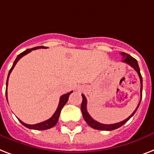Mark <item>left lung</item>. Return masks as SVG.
Returning <instances> with one entry per match:
<instances>
[{
  "mask_svg": "<svg viewBox=\"0 0 154 154\" xmlns=\"http://www.w3.org/2000/svg\"><path fill=\"white\" fill-rule=\"evenodd\" d=\"M120 54L123 56V58H124L122 60L123 63H125L128 64L129 66H132V67L137 72L140 81V100H141V98H142V76L140 75V68H139V66H138L137 61L134 58H133L132 56L128 54L125 53V52H121ZM82 97H83V101H82V103H81V111H82V114H83V118H84V120H85V121L87 122V124H88V125L90 126V127H91V128H95V129H98V130L111 131L121 127L124 124H125V123L127 122L134 114H135V112H137V110L138 107H139L140 103V102L138 103L137 107V108L135 109V111H134V112H133L125 120L120 121V122L119 123H116V124H112V125H104V124H101V123L95 120L93 118L89 115V113H88V111H87V99H86L85 96H84L83 94H82Z\"/></svg>",
  "mask_w": 154,
  "mask_h": 154,
  "instance_id": "obj_1",
  "label": "left lung"
}]
</instances>
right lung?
<instances>
[{
	"instance_id": "1",
	"label": "right lung",
	"mask_w": 154,
	"mask_h": 154,
	"mask_svg": "<svg viewBox=\"0 0 154 154\" xmlns=\"http://www.w3.org/2000/svg\"><path fill=\"white\" fill-rule=\"evenodd\" d=\"M40 48H46L45 46H37V47H34V48L31 49H28V50H26V51H23L22 53H21L20 54L17 55V58L14 61V64H13V66H12L11 69L9 70V75H8V78H7V82H6V91H5V94H6V99H7V86H8V80H9V75L11 73V71H13V69L14 68V66L16 65V63L19 61L20 58H21L23 57L24 55H26L28 53H29L30 51H34V50H37V49H40ZM73 91H70L68 93L65 94V95H63V96L60 97V100H59V103H58V108L56 109L55 112L54 113V115L51 116L50 119H48L47 120H45L43 122L38 123V124H36V125H28V124H26V123L22 122L21 120H19V121L25 127L28 128H30V129H34V130H46V129H49V128H52L55 125L57 122H58V118H59V115H60L61 110H62V108H63V106L65 105L68 100L69 96L72 93Z\"/></svg>"
}]
</instances>
